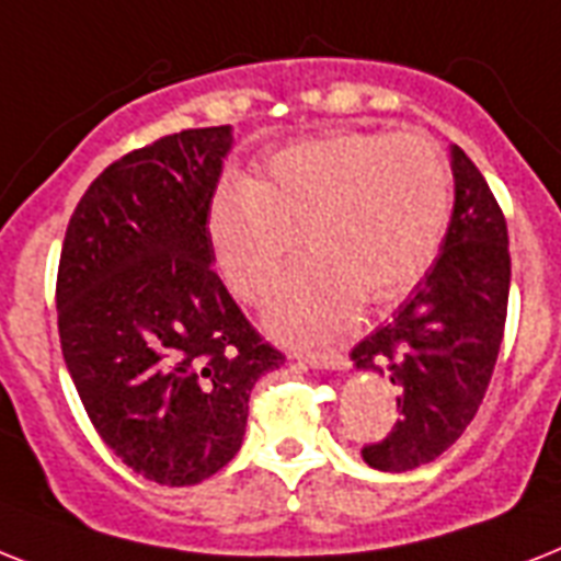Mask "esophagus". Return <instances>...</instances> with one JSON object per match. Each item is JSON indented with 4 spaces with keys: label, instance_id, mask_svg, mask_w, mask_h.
I'll list each match as a JSON object with an SVG mask.
<instances>
[{
    "label": "esophagus",
    "instance_id": "obj_1",
    "mask_svg": "<svg viewBox=\"0 0 561 561\" xmlns=\"http://www.w3.org/2000/svg\"><path fill=\"white\" fill-rule=\"evenodd\" d=\"M296 359H302V363H308L311 368H331V371H336V368H345V357L336 352L296 354Z\"/></svg>",
    "mask_w": 561,
    "mask_h": 561
}]
</instances>
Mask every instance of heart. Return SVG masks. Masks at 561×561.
Segmentation results:
<instances>
[{
	"label": "heart",
	"instance_id": "1",
	"mask_svg": "<svg viewBox=\"0 0 561 561\" xmlns=\"http://www.w3.org/2000/svg\"><path fill=\"white\" fill-rule=\"evenodd\" d=\"M449 216L444 152L421 131H328L271 154L256 181L213 195L207 236L218 273L244 302L279 282L302 233L308 265L267 302L290 343H325L352 325L359 299L389 305L426 276Z\"/></svg>",
	"mask_w": 561,
	"mask_h": 561
}]
</instances>
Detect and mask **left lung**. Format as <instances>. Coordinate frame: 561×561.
<instances>
[{
	"instance_id": "1",
	"label": "left lung",
	"mask_w": 561,
	"mask_h": 561,
	"mask_svg": "<svg viewBox=\"0 0 561 561\" xmlns=\"http://www.w3.org/2000/svg\"><path fill=\"white\" fill-rule=\"evenodd\" d=\"M453 218L435 265L389 325L354 345L359 371L389 377L400 417L363 461L407 472L435 461L476 417L502 348L510 296L507 221L484 175L461 147L449 149Z\"/></svg>"
}]
</instances>
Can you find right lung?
Masks as SVG:
<instances>
[{
  "label": "right lung",
  "mask_w": 561,
  "mask_h": 561,
  "mask_svg": "<svg viewBox=\"0 0 561 561\" xmlns=\"http://www.w3.org/2000/svg\"><path fill=\"white\" fill-rule=\"evenodd\" d=\"M230 126L186 129L100 172L68 221L59 345L91 426L154 484L190 486L239 453L256 380L285 363L213 271L209 202Z\"/></svg>",
  "instance_id": "obj_1"
}]
</instances>
